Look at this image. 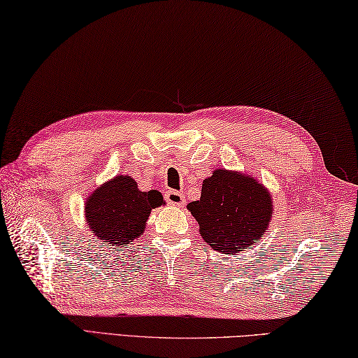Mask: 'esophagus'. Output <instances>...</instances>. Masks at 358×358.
I'll use <instances>...</instances> for the list:
<instances>
[{"label": "esophagus", "instance_id": "1", "mask_svg": "<svg viewBox=\"0 0 358 358\" xmlns=\"http://www.w3.org/2000/svg\"><path fill=\"white\" fill-rule=\"evenodd\" d=\"M165 201L174 207H184L185 203V196L176 189H170V192L165 193Z\"/></svg>", "mask_w": 358, "mask_h": 358}]
</instances>
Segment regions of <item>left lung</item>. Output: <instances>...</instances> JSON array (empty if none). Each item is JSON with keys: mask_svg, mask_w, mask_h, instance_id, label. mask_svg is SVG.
I'll list each match as a JSON object with an SVG mask.
<instances>
[{"mask_svg": "<svg viewBox=\"0 0 358 358\" xmlns=\"http://www.w3.org/2000/svg\"><path fill=\"white\" fill-rule=\"evenodd\" d=\"M203 241L225 255L238 253L264 236L272 221V196L257 179L225 169L202 182L201 199L187 206Z\"/></svg>", "mask_w": 358, "mask_h": 358, "instance_id": "left-lung-1", "label": "left lung"}]
</instances>
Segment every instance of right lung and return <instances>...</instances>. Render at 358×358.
I'll return each mask as SVG.
<instances>
[{
  "label": "right lung",
  "instance_id": "add662e5",
  "mask_svg": "<svg viewBox=\"0 0 358 358\" xmlns=\"http://www.w3.org/2000/svg\"><path fill=\"white\" fill-rule=\"evenodd\" d=\"M164 203L157 189L141 192L133 178L119 174L87 196L85 216L97 239L119 249L142 235L151 210Z\"/></svg>",
  "mask_w": 358,
  "mask_h": 358
}]
</instances>
